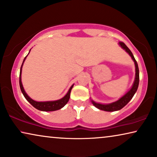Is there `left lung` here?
<instances>
[{
  "mask_svg": "<svg viewBox=\"0 0 157 157\" xmlns=\"http://www.w3.org/2000/svg\"><path fill=\"white\" fill-rule=\"evenodd\" d=\"M119 45L122 48L124 49V51H126V53H128V55L132 57V59L134 62L135 64V78L134 81L133 83L132 86L131 87V89L128 90V91L126 92V93L124 94L123 96H121L119 99L116 101L114 102L110 103V104H101V103L96 102L91 99V103L96 108L100 109V110L105 111H119L120 109H121L123 107L126 106V104H128V102L130 101L131 99L133 98V96L136 93L137 91V89H138L139 86V67L138 64H137V62L134 59V55L132 54V51L129 50V48H128L127 46H126L125 44H124L123 42H119Z\"/></svg>",
  "mask_w": 157,
  "mask_h": 157,
  "instance_id": "left-lung-1",
  "label": "left lung"
}]
</instances>
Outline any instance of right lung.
<instances>
[{
	"label": "right lung",
	"instance_id": "1",
	"mask_svg": "<svg viewBox=\"0 0 157 157\" xmlns=\"http://www.w3.org/2000/svg\"><path fill=\"white\" fill-rule=\"evenodd\" d=\"M31 50L29 51V53ZM29 53H28V55L29 54ZM28 55L24 58L23 59V63L21 65V71H20V76H19V84H20V88L21 90V92L24 96V97L28 101H29L30 104H31L32 106L33 107H35L36 109L38 110L42 111H57L61 109V108L65 106V105L67 104L68 100L70 98V94H71V91L73 86H74V84H73L70 87L69 90L67 92V94H66L65 96H63V98H60L59 100H56V101H36L32 99V98L30 97V96L26 94V92L25 91L24 88L22 84V81H21V73H22V67L23 65V63L26 59V57L28 56Z\"/></svg>",
	"mask_w": 157,
	"mask_h": 157
}]
</instances>
